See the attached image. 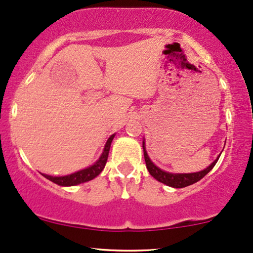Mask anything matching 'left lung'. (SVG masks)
<instances>
[{
  "instance_id": "8db88e82",
  "label": "left lung",
  "mask_w": 253,
  "mask_h": 253,
  "mask_svg": "<svg viewBox=\"0 0 253 253\" xmlns=\"http://www.w3.org/2000/svg\"><path fill=\"white\" fill-rule=\"evenodd\" d=\"M143 150H144V158H145V162H146V168L147 170L150 171V174L153 176V177L157 179V181L164 183V184L171 186V188H185V186H189L193 184V183L198 182L202 179L204 176L209 174V172L212 170L214 166L219 160L220 155L217 157L215 160H214L212 164H211L209 167L204 169V170L197 171V172H189V174H175V172H169V171H165L162 170L161 168H159L158 166H155L152 160L148 157L147 152H146V147H145V139L143 140Z\"/></svg>"
}]
</instances>
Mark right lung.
<instances>
[{
    "mask_svg": "<svg viewBox=\"0 0 253 253\" xmlns=\"http://www.w3.org/2000/svg\"><path fill=\"white\" fill-rule=\"evenodd\" d=\"M114 137H115V133L112 134V136L108 138V140L106 141V145L105 147H103V151L101 155H100V158L92 166H89V167L82 169V170H78L76 172H72L70 175H65V176H50L46 174H42V175L47 179L54 182L55 184L61 185V186H74V185H78V184H82V183L91 181V179L95 178L96 176L103 170V168H105L107 159H108L110 145H112Z\"/></svg>",
    "mask_w": 253,
    "mask_h": 253,
    "instance_id": "obj_1",
    "label": "right lung"
}]
</instances>
